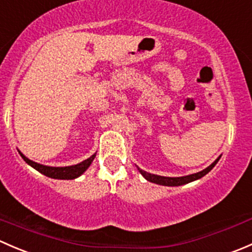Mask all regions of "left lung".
I'll return each instance as SVG.
<instances>
[{"mask_svg":"<svg viewBox=\"0 0 252 252\" xmlns=\"http://www.w3.org/2000/svg\"><path fill=\"white\" fill-rule=\"evenodd\" d=\"M220 156L217 157V159H216L213 163H211L207 168L202 169L201 172H197V173H194V174L184 175V177H162V175H157V174L149 173V172H145L139 168L138 166L136 167H138V171L140 172L142 177H144L146 180H149V182L155 183V184H158V185H164V187H179V185H184V184H188V183L195 182V180L204 177V175L207 174L208 172H210L211 169L217 164V162L220 161Z\"/></svg>","mask_w":252,"mask_h":252,"instance_id":"1","label":"left lung"}]
</instances>
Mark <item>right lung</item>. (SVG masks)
<instances>
[{
    "instance_id": "obj_1",
    "label": "right lung",
    "mask_w": 252,
    "mask_h": 252,
    "mask_svg": "<svg viewBox=\"0 0 252 252\" xmlns=\"http://www.w3.org/2000/svg\"><path fill=\"white\" fill-rule=\"evenodd\" d=\"M19 155L22 156V158L27 162L29 166H32V168L36 169L37 172H40L41 174L46 175L48 178H53V179H63V180H70L75 179V178L80 177L86 169L90 167L91 162L94 161V158L96 157V154H94L93 156H90L89 158L84 159L83 162L78 164H73V166H65V167H51V166H45V164H40L37 162L32 161V159L28 158L27 156L22 154L20 151Z\"/></svg>"
}]
</instances>
